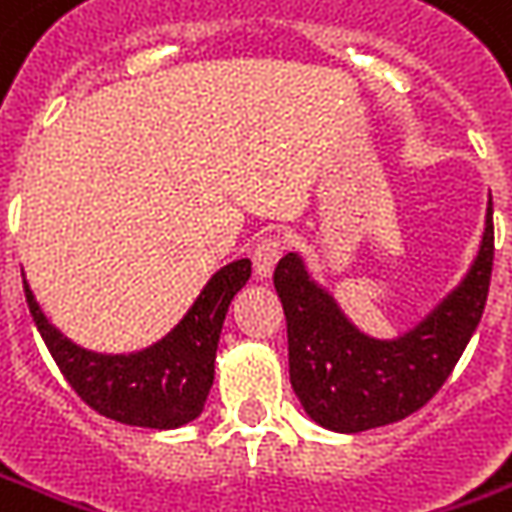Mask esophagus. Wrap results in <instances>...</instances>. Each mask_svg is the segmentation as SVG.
<instances>
[{"label":"esophagus","mask_w":512,"mask_h":512,"mask_svg":"<svg viewBox=\"0 0 512 512\" xmlns=\"http://www.w3.org/2000/svg\"><path fill=\"white\" fill-rule=\"evenodd\" d=\"M282 257V244L280 238H266L255 246V255H252V266H255L257 280H268L274 274V268L280 263Z\"/></svg>","instance_id":"obj_1"}]
</instances>
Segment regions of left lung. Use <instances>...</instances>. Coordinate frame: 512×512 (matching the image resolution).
<instances>
[{
  "label": "left lung",
  "mask_w": 512,
  "mask_h": 512,
  "mask_svg": "<svg viewBox=\"0 0 512 512\" xmlns=\"http://www.w3.org/2000/svg\"><path fill=\"white\" fill-rule=\"evenodd\" d=\"M493 268V202L485 210L480 252L413 330L371 338L346 318L305 260L288 252L274 268L288 321L291 385L305 413L332 432H366L402 421L449 380L480 324Z\"/></svg>",
  "instance_id": "left-lung-1"
}]
</instances>
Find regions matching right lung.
<instances>
[{
    "label": "right lung",
    "mask_w": 512,
    "mask_h": 512,
    "mask_svg": "<svg viewBox=\"0 0 512 512\" xmlns=\"http://www.w3.org/2000/svg\"><path fill=\"white\" fill-rule=\"evenodd\" d=\"M249 277L252 263L246 257L219 268L166 338L130 355L82 349L49 324L27 280L24 296L49 355L85 405L130 427L177 430L205 410L224 316Z\"/></svg>",
    "instance_id": "add662e5"
}]
</instances>
